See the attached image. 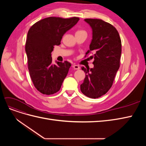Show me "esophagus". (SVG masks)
I'll return each mask as SVG.
<instances>
[{
  "instance_id": "1",
  "label": "esophagus",
  "mask_w": 146,
  "mask_h": 146,
  "mask_svg": "<svg viewBox=\"0 0 146 146\" xmlns=\"http://www.w3.org/2000/svg\"><path fill=\"white\" fill-rule=\"evenodd\" d=\"M72 67H73V68H74V69H76V70H78V69H80V66H78V65H76V64H74V65H73V66H72Z\"/></svg>"
}]
</instances>
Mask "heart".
Returning a JSON list of instances; mask_svg holds the SVG:
<instances>
[{
    "mask_svg": "<svg viewBox=\"0 0 146 146\" xmlns=\"http://www.w3.org/2000/svg\"><path fill=\"white\" fill-rule=\"evenodd\" d=\"M80 32H85V31H83V30H78V31H77L76 33H80Z\"/></svg>",
    "mask_w": 146,
    "mask_h": 146,
    "instance_id": "1",
    "label": "heart"
}]
</instances>
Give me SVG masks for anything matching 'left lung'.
<instances>
[{
    "mask_svg": "<svg viewBox=\"0 0 146 146\" xmlns=\"http://www.w3.org/2000/svg\"><path fill=\"white\" fill-rule=\"evenodd\" d=\"M92 30V39L90 50L94 54V68L84 67L86 74L80 85L82 93L92 99L99 98L105 94L111 88L114 77L120 66L121 40L116 28L107 22L98 19H85Z\"/></svg>",
    "mask_w": 146,
    "mask_h": 146,
    "instance_id": "left-lung-1",
    "label": "left lung"
}]
</instances>
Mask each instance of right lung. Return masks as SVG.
Here are the masks:
<instances>
[{"mask_svg": "<svg viewBox=\"0 0 146 146\" xmlns=\"http://www.w3.org/2000/svg\"><path fill=\"white\" fill-rule=\"evenodd\" d=\"M78 17L64 19L48 17L39 21L29 29L25 43L30 76L41 93L50 95L60 90L71 64H52L51 53L59 46L64 34L76 25Z\"/></svg>", "mask_w": 146, "mask_h": 146, "instance_id": "1", "label": "right lung"}]
</instances>
